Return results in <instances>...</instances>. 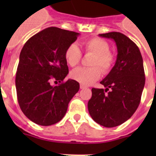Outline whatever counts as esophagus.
Masks as SVG:
<instances>
[{
  "instance_id": "1",
  "label": "esophagus",
  "mask_w": 156,
  "mask_h": 156,
  "mask_svg": "<svg viewBox=\"0 0 156 156\" xmlns=\"http://www.w3.org/2000/svg\"><path fill=\"white\" fill-rule=\"evenodd\" d=\"M87 88V86L83 85V84H80V89H85Z\"/></svg>"
}]
</instances>
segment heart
Instances as JSON below:
<instances>
[{"instance_id":"b5f03b06","label":"heart","mask_w":156,"mask_h":156,"mask_svg":"<svg viewBox=\"0 0 156 156\" xmlns=\"http://www.w3.org/2000/svg\"><path fill=\"white\" fill-rule=\"evenodd\" d=\"M83 46L87 53H90L94 56L90 61V66L92 67L74 69L71 71L70 77L83 85H90L100 78L101 70L104 73H108L111 70L115 62V56L110 51L108 42L101 38L95 37L87 40L83 44ZM65 59L68 65L72 67L80 62L82 52L77 44L73 43L66 48Z\"/></svg>"}]
</instances>
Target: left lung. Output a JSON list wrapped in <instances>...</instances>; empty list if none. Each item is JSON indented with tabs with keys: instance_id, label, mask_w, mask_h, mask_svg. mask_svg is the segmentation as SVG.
I'll return each mask as SVG.
<instances>
[{
	"instance_id": "obj_1",
	"label": "left lung",
	"mask_w": 156,
	"mask_h": 156,
	"mask_svg": "<svg viewBox=\"0 0 156 156\" xmlns=\"http://www.w3.org/2000/svg\"><path fill=\"white\" fill-rule=\"evenodd\" d=\"M99 35L115 41L117 56L113 68L100 82L105 90L91 89L88 111L96 123L112 128L126 122L137 110L145 85V73L140 50L129 38L115 31Z\"/></svg>"
}]
</instances>
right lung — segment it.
<instances>
[{"instance_id": "1", "label": "right lung", "mask_w": 156, "mask_h": 156, "mask_svg": "<svg viewBox=\"0 0 156 156\" xmlns=\"http://www.w3.org/2000/svg\"><path fill=\"white\" fill-rule=\"evenodd\" d=\"M79 35L58 27H48L26 42L19 56L15 84L18 104L27 117L48 126L61 121L68 104L79 90L69 73L65 51ZM52 81L58 85H51Z\"/></svg>"}]
</instances>
